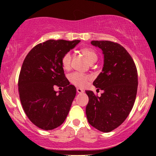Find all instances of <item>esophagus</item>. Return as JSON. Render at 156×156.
I'll return each mask as SVG.
<instances>
[{
    "label": "esophagus",
    "mask_w": 156,
    "mask_h": 156,
    "mask_svg": "<svg viewBox=\"0 0 156 156\" xmlns=\"http://www.w3.org/2000/svg\"><path fill=\"white\" fill-rule=\"evenodd\" d=\"M84 92V91L83 90V89H80V88H77V92L78 93H83Z\"/></svg>",
    "instance_id": "obj_1"
}]
</instances>
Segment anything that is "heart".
Returning <instances> with one entry per match:
<instances>
[{"mask_svg": "<svg viewBox=\"0 0 156 156\" xmlns=\"http://www.w3.org/2000/svg\"><path fill=\"white\" fill-rule=\"evenodd\" d=\"M80 52L89 63L92 64L95 62L98 59V55L93 51L92 49L89 48H83L80 50ZM71 60H72V55L69 52H67L64 53L62 58V67L65 69H68L70 67ZM91 79V76L89 75L83 74L78 72L71 73L69 76V80L71 83L79 87H83L87 85V82Z\"/></svg>", "mask_w": 156, "mask_h": 156, "instance_id": "heart-1", "label": "heart"}]
</instances>
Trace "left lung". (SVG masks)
Instances as JSON below:
<instances>
[{
	"instance_id": "obj_1",
	"label": "left lung",
	"mask_w": 156,
	"mask_h": 156,
	"mask_svg": "<svg viewBox=\"0 0 156 156\" xmlns=\"http://www.w3.org/2000/svg\"><path fill=\"white\" fill-rule=\"evenodd\" d=\"M103 51V70L93 82L101 97L86 91L89 103L86 114L89 123L108 133L124 122L133 108L137 93L138 74L133 58L121 44L111 41H92Z\"/></svg>"
}]
</instances>
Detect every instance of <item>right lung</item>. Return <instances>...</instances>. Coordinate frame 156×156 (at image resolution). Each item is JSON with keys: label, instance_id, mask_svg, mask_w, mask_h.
Returning a JSON list of instances; mask_svg holds the SVG:
<instances>
[{"label": "right lung", "instance_id": "obj_1", "mask_svg": "<svg viewBox=\"0 0 156 156\" xmlns=\"http://www.w3.org/2000/svg\"><path fill=\"white\" fill-rule=\"evenodd\" d=\"M80 42L49 39L32 48L23 61L18 79L20 99L27 117L41 129L58 128L69 112L76 89L65 77L61 61ZM55 85L63 87L58 94Z\"/></svg>", "mask_w": 156, "mask_h": 156}]
</instances>
